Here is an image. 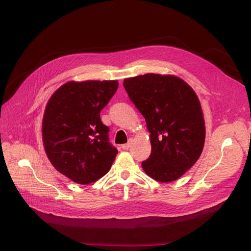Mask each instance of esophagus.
<instances>
[{
  "label": "esophagus",
  "mask_w": 251,
  "mask_h": 251,
  "mask_svg": "<svg viewBox=\"0 0 251 251\" xmlns=\"http://www.w3.org/2000/svg\"><path fill=\"white\" fill-rule=\"evenodd\" d=\"M131 140H129V142L128 143H125V144H123L122 145V149H124V150H128L129 149V147H130V145H131Z\"/></svg>",
  "instance_id": "1"
}]
</instances>
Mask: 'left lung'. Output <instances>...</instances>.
<instances>
[{"label": "left lung", "mask_w": 251, "mask_h": 251, "mask_svg": "<svg viewBox=\"0 0 251 251\" xmlns=\"http://www.w3.org/2000/svg\"><path fill=\"white\" fill-rule=\"evenodd\" d=\"M123 86L150 132L151 154L142 162L145 173L159 182L178 179L198 160L204 146V118L193 89L178 77L152 73L125 79Z\"/></svg>", "instance_id": "obj_1"}]
</instances>
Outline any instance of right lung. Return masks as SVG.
I'll return each mask as SVG.
<instances>
[{
    "label": "right lung",
    "instance_id": "right-lung-1",
    "mask_svg": "<svg viewBox=\"0 0 251 251\" xmlns=\"http://www.w3.org/2000/svg\"><path fill=\"white\" fill-rule=\"evenodd\" d=\"M118 89L117 81L68 82L45 109L42 135L53 166L79 184H90L111 168L118 150L109 141L101 110Z\"/></svg>",
    "mask_w": 251,
    "mask_h": 251
}]
</instances>
